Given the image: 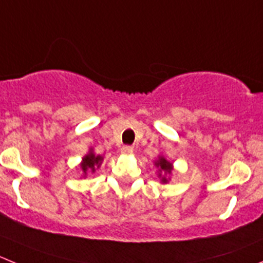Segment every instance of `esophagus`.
I'll use <instances>...</instances> for the list:
<instances>
[{"label":"esophagus","mask_w":263,"mask_h":263,"mask_svg":"<svg viewBox=\"0 0 263 263\" xmlns=\"http://www.w3.org/2000/svg\"><path fill=\"white\" fill-rule=\"evenodd\" d=\"M121 154L124 155H132L133 154V147H130V146H124L121 148Z\"/></svg>","instance_id":"34e87169"}]
</instances>
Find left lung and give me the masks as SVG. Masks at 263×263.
I'll use <instances>...</instances> for the list:
<instances>
[{"instance_id": "left-lung-1", "label": "left lung", "mask_w": 263, "mask_h": 263, "mask_svg": "<svg viewBox=\"0 0 263 263\" xmlns=\"http://www.w3.org/2000/svg\"><path fill=\"white\" fill-rule=\"evenodd\" d=\"M156 167H159V177L161 178L162 183H167V178L165 174H171L173 171V164L167 161L164 156H159V159L155 161Z\"/></svg>"}]
</instances>
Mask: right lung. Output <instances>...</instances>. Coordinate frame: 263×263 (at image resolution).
Returning a JSON list of instances; mask_svg holds the SVG:
<instances>
[{"label": "right lung", "mask_w": 263, "mask_h": 263, "mask_svg": "<svg viewBox=\"0 0 263 263\" xmlns=\"http://www.w3.org/2000/svg\"><path fill=\"white\" fill-rule=\"evenodd\" d=\"M102 160H103V157L99 156V155H96L91 149H90L89 154L85 155V156L82 157L81 169L82 172H84V176H86L90 172H91V173H96L97 169H99V166H101Z\"/></svg>", "instance_id": "add662e5"}]
</instances>
